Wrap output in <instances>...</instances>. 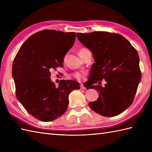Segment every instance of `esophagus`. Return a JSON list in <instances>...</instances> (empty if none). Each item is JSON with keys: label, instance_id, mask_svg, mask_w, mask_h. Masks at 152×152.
I'll use <instances>...</instances> for the list:
<instances>
[{"label": "esophagus", "instance_id": "obj_1", "mask_svg": "<svg viewBox=\"0 0 152 152\" xmlns=\"http://www.w3.org/2000/svg\"><path fill=\"white\" fill-rule=\"evenodd\" d=\"M80 88H81L82 89H86V87H84V86H83V84H81L80 85Z\"/></svg>", "mask_w": 152, "mask_h": 152}]
</instances>
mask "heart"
<instances>
[{
  "label": "heart",
  "mask_w": 152,
  "mask_h": 152,
  "mask_svg": "<svg viewBox=\"0 0 152 152\" xmlns=\"http://www.w3.org/2000/svg\"><path fill=\"white\" fill-rule=\"evenodd\" d=\"M86 50L85 48H82V49L80 50L79 51V53L80 52H82V51L83 50ZM72 76H73V77H74V78H76V79H77L78 80H82V79H83V78H84L85 74L83 73V72H75V73L73 74Z\"/></svg>",
  "instance_id": "heart-1"
}]
</instances>
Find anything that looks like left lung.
Returning a JSON list of instances; mask_svg holds the SVG:
<instances>
[{
    "mask_svg": "<svg viewBox=\"0 0 152 152\" xmlns=\"http://www.w3.org/2000/svg\"><path fill=\"white\" fill-rule=\"evenodd\" d=\"M76 36L91 51L95 62L88 88L95 89L99 94L96 101L89 103V107L106 117L120 114L133 103L141 80L137 51L117 33L96 31ZM102 79L107 82L104 87L94 85Z\"/></svg>",
    "mask_w": 152,
    "mask_h": 152,
    "instance_id": "left-lung-1",
    "label": "left lung"
}]
</instances>
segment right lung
<instances>
[{
	"instance_id": "obj_1",
	"label": "right lung",
	"mask_w": 152,
	"mask_h": 152,
	"mask_svg": "<svg viewBox=\"0 0 152 152\" xmlns=\"http://www.w3.org/2000/svg\"><path fill=\"white\" fill-rule=\"evenodd\" d=\"M75 38V33L43 30L25 40L16 55L12 65L16 97L38 120L59 118L66 111L70 93L80 89V83L74 80H61L56 88L50 79V70L63 67Z\"/></svg>"
}]
</instances>
